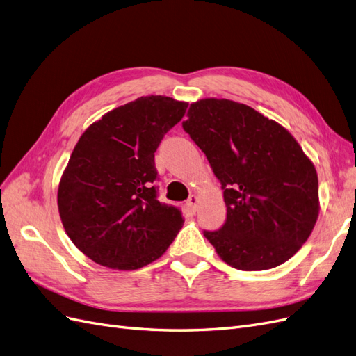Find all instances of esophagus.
Listing matches in <instances>:
<instances>
[{"instance_id":"1","label":"esophagus","mask_w":356,"mask_h":356,"mask_svg":"<svg viewBox=\"0 0 356 356\" xmlns=\"http://www.w3.org/2000/svg\"><path fill=\"white\" fill-rule=\"evenodd\" d=\"M197 203H199V197H197L196 195H191V196L188 197V200H187V204H188V207H190L193 211H196Z\"/></svg>"}]
</instances>
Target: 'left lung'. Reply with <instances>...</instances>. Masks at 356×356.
<instances>
[{
	"mask_svg": "<svg viewBox=\"0 0 356 356\" xmlns=\"http://www.w3.org/2000/svg\"><path fill=\"white\" fill-rule=\"evenodd\" d=\"M182 127L224 190L227 220L203 232L224 263L254 272L281 266L309 239L319 215L318 174L296 138L251 106L193 102Z\"/></svg>",
	"mask_w": 356,
	"mask_h": 356,
	"instance_id": "8db88e82",
	"label": "left lung"
}]
</instances>
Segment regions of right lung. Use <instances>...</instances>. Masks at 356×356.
Returning a JSON list of instances; mask_svg holds the SVG:
<instances>
[{
  "label": "right lung",
  "mask_w": 356,
  "mask_h": 356,
  "mask_svg": "<svg viewBox=\"0 0 356 356\" xmlns=\"http://www.w3.org/2000/svg\"><path fill=\"white\" fill-rule=\"evenodd\" d=\"M188 104L141 96L104 114L75 144L58 188L68 238L92 261L136 270L165 254L184 220L157 200L154 153Z\"/></svg>",
  "instance_id": "1"
}]
</instances>
